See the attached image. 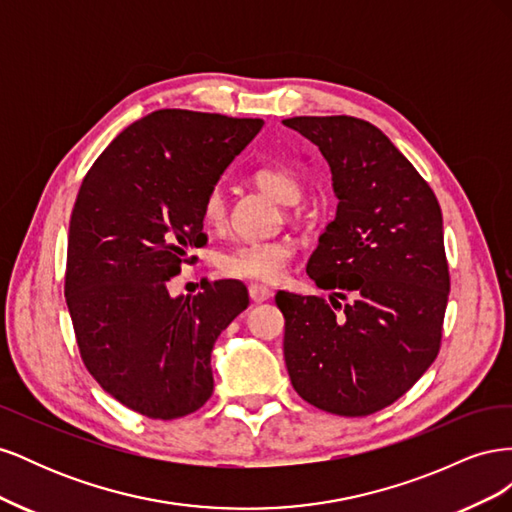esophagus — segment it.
<instances>
[{
	"label": "esophagus",
	"mask_w": 512,
	"mask_h": 512,
	"mask_svg": "<svg viewBox=\"0 0 512 512\" xmlns=\"http://www.w3.org/2000/svg\"><path fill=\"white\" fill-rule=\"evenodd\" d=\"M271 290L267 288V286H258V284H252L250 286V299L254 301V303H262V301H267V299H271Z\"/></svg>",
	"instance_id": "1"
}]
</instances>
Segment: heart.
<instances>
[{
	"instance_id": "obj_1",
	"label": "heart",
	"mask_w": 512,
	"mask_h": 512,
	"mask_svg": "<svg viewBox=\"0 0 512 512\" xmlns=\"http://www.w3.org/2000/svg\"><path fill=\"white\" fill-rule=\"evenodd\" d=\"M254 183L275 203L292 207L303 198V181L292 168L282 164L260 166L254 173ZM226 215V200L220 188H213L203 200V220L207 224H220ZM294 256V245L284 239L275 241H241L218 258V267L228 277L252 282H275L280 280L290 258Z\"/></svg>"
}]
</instances>
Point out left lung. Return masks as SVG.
I'll use <instances>...</instances> for the list:
<instances>
[{
    "label": "left lung",
    "instance_id": "obj_1",
    "mask_svg": "<svg viewBox=\"0 0 512 512\" xmlns=\"http://www.w3.org/2000/svg\"><path fill=\"white\" fill-rule=\"evenodd\" d=\"M284 126L320 149L339 200L307 262L329 301L275 297L288 376L324 412L374 414L412 389L440 350L451 277L438 198L369 121L292 117Z\"/></svg>",
    "mask_w": 512,
    "mask_h": 512
}]
</instances>
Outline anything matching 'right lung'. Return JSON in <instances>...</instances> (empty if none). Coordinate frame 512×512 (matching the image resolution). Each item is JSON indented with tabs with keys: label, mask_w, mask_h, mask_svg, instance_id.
I'll return each instance as SVG.
<instances>
[{
	"label": "right lung",
	"mask_w": 512,
	"mask_h": 512,
	"mask_svg": "<svg viewBox=\"0 0 512 512\" xmlns=\"http://www.w3.org/2000/svg\"><path fill=\"white\" fill-rule=\"evenodd\" d=\"M262 126L162 108L123 130L81 183L66 267L76 344L102 389L143 416L205 404L215 339L250 303L230 280L194 297H170L168 282L205 241V196Z\"/></svg>",
	"instance_id": "right-lung-1"
}]
</instances>
